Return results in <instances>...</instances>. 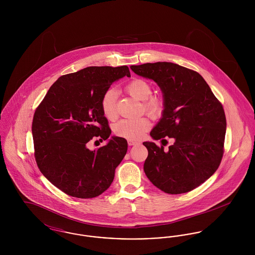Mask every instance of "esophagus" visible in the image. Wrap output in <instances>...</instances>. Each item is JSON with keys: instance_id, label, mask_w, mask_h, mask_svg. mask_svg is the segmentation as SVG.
I'll list each match as a JSON object with an SVG mask.
<instances>
[{"instance_id": "34e87169", "label": "esophagus", "mask_w": 255, "mask_h": 255, "mask_svg": "<svg viewBox=\"0 0 255 255\" xmlns=\"http://www.w3.org/2000/svg\"><path fill=\"white\" fill-rule=\"evenodd\" d=\"M138 142L137 141H135V140H128V144L130 146L135 145V144H137Z\"/></svg>"}]
</instances>
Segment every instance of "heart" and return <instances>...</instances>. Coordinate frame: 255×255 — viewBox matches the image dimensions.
<instances>
[{"instance_id": "obj_1", "label": "heart", "mask_w": 255, "mask_h": 255, "mask_svg": "<svg viewBox=\"0 0 255 255\" xmlns=\"http://www.w3.org/2000/svg\"><path fill=\"white\" fill-rule=\"evenodd\" d=\"M126 92L134 99L142 102V108L152 117H158L163 108L162 100L157 97H151L152 87L142 79H133L126 87ZM117 97L116 90H107L100 100V107L106 119L115 121L118 117L117 112ZM151 122L147 118H139L135 120H122L114 126V132L118 135L129 140H138L150 129Z\"/></svg>"}]
</instances>
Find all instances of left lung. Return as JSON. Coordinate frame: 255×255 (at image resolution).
I'll use <instances>...</instances> for the list:
<instances>
[{
	"mask_svg": "<svg viewBox=\"0 0 255 255\" xmlns=\"http://www.w3.org/2000/svg\"><path fill=\"white\" fill-rule=\"evenodd\" d=\"M130 68L155 81L162 93L161 118L150 135L155 140L174 139L167 151L143 142L148 150L145 175L165 193L189 192L209 179L222 160L227 129L223 106L203 76L192 70L171 62Z\"/></svg>",
	"mask_w": 255,
	"mask_h": 255,
	"instance_id": "8db88e82",
	"label": "left lung"
}]
</instances>
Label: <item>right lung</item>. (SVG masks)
<instances>
[{"label": "right lung", "instance_id": "right-lung-1", "mask_svg": "<svg viewBox=\"0 0 255 255\" xmlns=\"http://www.w3.org/2000/svg\"><path fill=\"white\" fill-rule=\"evenodd\" d=\"M127 75V66L88 67L59 77L38 106L32 122L34 155L41 173L66 194L90 199L102 194L115 178L128 143L113 135L100 100ZM94 137L108 144L92 151Z\"/></svg>", "mask_w": 255, "mask_h": 255}]
</instances>
